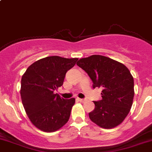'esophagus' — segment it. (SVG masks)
I'll return each mask as SVG.
<instances>
[{"label":"esophagus","mask_w":152,"mask_h":152,"mask_svg":"<svg viewBox=\"0 0 152 152\" xmlns=\"http://www.w3.org/2000/svg\"><path fill=\"white\" fill-rule=\"evenodd\" d=\"M78 99L79 102H84L85 101H86V100H85V99H79V98H78V99Z\"/></svg>","instance_id":"1"}]
</instances>
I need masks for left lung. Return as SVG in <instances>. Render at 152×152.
Segmentation results:
<instances>
[{
  "label": "left lung",
  "mask_w": 152,
  "mask_h": 152,
  "mask_svg": "<svg viewBox=\"0 0 152 152\" xmlns=\"http://www.w3.org/2000/svg\"><path fill=\"white\" fill-rule=\"evenodd\" d=\"M77 65L93 82V88H102V100L94 102L89 113L92 122L105 129L120 125L131 110L134 96V78L124 64L102 55L81 58Z\"/></svg>",
  "instance_id": "obj_1"
}]
</instances>
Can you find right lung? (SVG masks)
Listing matches in <instances>:
<instances>
[{
	"label": "right lung",
	"mask_w": 152,
	"mask_h": 152,
	"mask_svg": "<svg viewBox=\"0 0 152 152\" xmlns=\"http://www.w3.org/2000/svg\"><path fill=\"white\" fill-rule=\"evenodd\" d=\"M77 58L51 56L30 65L21 81V101L34 126L45 132H53L67 123L75 99H63L53 91L63 84L68 70Z\"/></svg>",
	"instance_id": "add662e5"
}]
</instances>
